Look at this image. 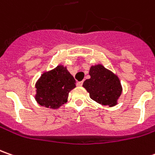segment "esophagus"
I'll return each instance as SVG.
<instances>
[{
	"instance_id": "1",
	"label": "esophagus",
	"mask_w": 155,
	"mask_h": 155,
	"mask_svg": "<svg viewBox=\"0 0 155 155\" xmlns=\"http://www.w3.org/2000/svg\"><path fill=\"white\" fill-rule=\"evenodd\" d=\"M82 84H83L82 81H79V82H77L76 85H77L78 87H81V86H82Z\"/></svg>"
}]
</instances>
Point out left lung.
Instances as JSON below:
<instances>
[{"instance_id": "1", "label": "left lung", "mask_w": 155, "mask_h": 155, "mask_svg": "<svg viewBox=\"0 0 155 155\" xmlns=\"http://www.w3.org/2000/svg\"><path fill=\"white\" fill-rule=\"evenodd\" d=\"M89 75L90 79L84 81L83 87L89 93L90 98L99 104L110 107L117 104L123 91L118 76L102 64L91 66Z\"/></svg>"}]
</instances>
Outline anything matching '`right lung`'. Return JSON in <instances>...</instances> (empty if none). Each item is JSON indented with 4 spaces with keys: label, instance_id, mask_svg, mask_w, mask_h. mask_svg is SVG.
Returning a JSON list of instances; mask_svg holds the SVG:
<instances>
[{
    "label": "right lung",
    "instance_id": "right-lung-1",
    "mask_svg": "<svg viewBox=\"0 0 155 155\" xmlns=\"http://www.w3.org/2000/svg\"><path fill=\"white\" fill-rule=\"evenodd\" d=\"M75 87V80L67 67L58 65L45 71L35 84V99L38 104L50 109H58L68 101L69 92Z\"/></svg>",
    "mask_w": 155,
    "mask_h": 155
}]
</instances>
